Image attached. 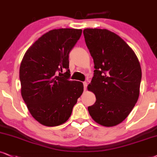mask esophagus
I'll use <instances>...</instances> for the list:
<instances>
[{
    "instance_id": "esophagus-1",
    "label": "esophagus",
    "mask_w": 157,
    "mask_h": 157,
    "mask_svg": "<svg viewBox=\"0 0 157 157\" xmlns=\"http://www.w3.org/2000/svg\"><path fill=\"white\" fill-rule=\"evenodd\" d=\"M83 84H84V90H86V87H87V82H83Z\"/></svg>"
}]
</instances>
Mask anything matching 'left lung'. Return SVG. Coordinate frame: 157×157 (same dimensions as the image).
<instances>
[{"mask_svg": "<svg viewBox=\"0 0 157 157\" xmlns=\"http://www.w3.org/2000/svg\"><path fill=\"white\" fill-rule=\"evenodd\" d=\"M85 42L94 64L88 90L96 101L88 111L97 123L119 124L138 100L142 72L134 52L119 36L105 29H84Z\"/></svg>", "mask_w": 157, "mask_h": 157, "instance_id": "8db88e82", "label": "left lung"}]
</instances>
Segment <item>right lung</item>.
<instances>
[{
    "instance_id": "right-lung-1",
    "label": "right lung",
    "mask_w": 157,
    "mask_h": 157,
    "mask_svg": "<svg viewBox=\"0 0 157 157\" xmlns=\"http://www.w3.org/2000/svg\"><path fill=\"white\" fill-rule=\"evenodd\" d=\"M82 30L55 29L38 38L25 54L19 68L21 94L32 117L41 124L65 123L84 91L70 80L69 54Z\"/></svg>"
}]
</instances>
